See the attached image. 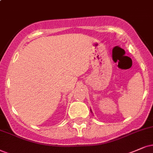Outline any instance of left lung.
Masks as SVG:
<instances>
[{"label":"left lung","mask_w":153,"mask_h":153,"mask_svg":"<svg viewBox=\"0 0 153 153\" xmlns=\"http://www.w3.org/2000/svg\"><path fill=\"white\" fill-rule=\"evenodd\" d=\"M90 111H91V112H92V111H91V109H90Z\"/></svg>","instance_id":"left-lung-1"}]
</instances>
